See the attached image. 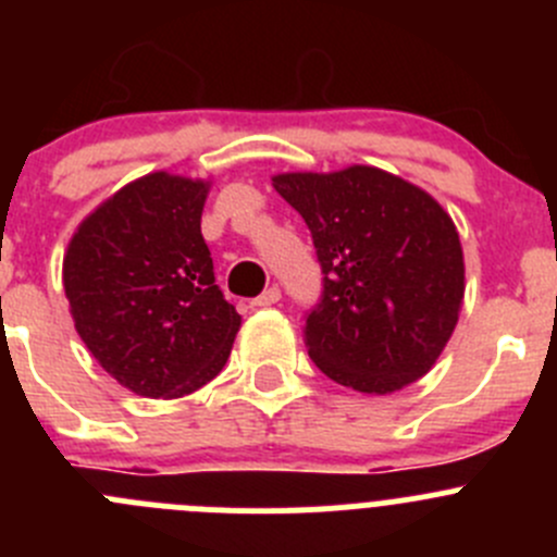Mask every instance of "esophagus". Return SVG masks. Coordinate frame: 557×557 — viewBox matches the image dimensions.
<instances>
[{"instance_id":"obj_1","label":"esophagus","mask_w":557,"mask_h":557,"mask_svg":"<svg viewBox=\"0 0 557 557\" xmlns=\"http://www.w3.org/2000/svg\"><path fill=\"white\" fill-rule=\"evenodd\" d=\"M277 301H280V288H277V285H272V288L263 290L261 296H256V299H252L250 305L258 307V310H267V307L277 305Z\"/></svg>"}]
</instances>
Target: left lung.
I'll return each mask as SVG.
<instances>
[{
    "instance_id": "obj_1",
    "label": "left lung",
    "mask_w": 557,
    "mask_h": 557,
    "mask_svg": "<svg viewBox=\"0 0 557 557\" xmlns=\"http://www.w3.org/2000/svg\"><path fill=\"white\" fill-rule=\"evenodd\" d=\"M272 185L305 218L323 269V296L305 325L314 367L377 396L423 377L463 305L453 218L423 188L377 166L285 172Z\"/></svg>"
}]
</instances>
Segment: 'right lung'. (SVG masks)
Here are the masks:
<instances>
[{
  "label": "right lung",
  "instance_id": "obj_1",
  "mask_svg": "<svg viewBox=\"0 0 557 557\" xmlns=\"http://www.w3.org/2000/svg\"><path fill=\"white\" fill-rule=\"evenodd\" d=\"M207 180L153 172L77 226L64 256L75 329L99 367L137 396L180 398L218 377L239 312L201 237Z\"/></svg>",
  "mask_w": 557,
  "mask_h": 557
}]
</instances>
